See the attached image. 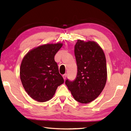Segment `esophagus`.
Here are the masks:
<instances>
[{"instance_id":"1","label":"esophagus","mask_w":131,"mask_h":131,"mask_svg":"<svg viewBox=\"0 0 131 131\" xmlns=\"http://www.w3.org/2000/svg\"><path fill=\"white\" fill-rule=\"evenodd\" d=\"M63 79H64V80H66V77H67V74L66 73H65V74H64L63 75Z\"/></svg>"}]
</instances>
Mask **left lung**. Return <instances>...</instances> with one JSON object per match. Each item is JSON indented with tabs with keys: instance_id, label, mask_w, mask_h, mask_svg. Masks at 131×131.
Listing matches in <instances>:
<instances>
[{
	"instance_id": "8db88e82",
	"label": "left lung",
	"mask_w": 131,
	"mask_h": 131,
	"mask_svg": "<svg viewBox=\"0 0 131 131\" xmlns=\"http://www.w3.org/2000/svg\"><path fill=\"white\" fill-rule=\"evenodd\" d=\"M77 73L73 81L66 85L79 102L88 103L97 98L107 80L106 60L103 51L93 41L78 39L74 46Z\"/></svg>"
}]
</instances>
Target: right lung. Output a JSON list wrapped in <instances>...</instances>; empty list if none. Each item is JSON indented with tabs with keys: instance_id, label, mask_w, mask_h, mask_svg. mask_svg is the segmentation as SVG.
Returning a JSON list of instances; mask_svg holds the SVG:
<instances>
[{
	"instance_id": "obj_1",
	"label": "right lung",
	"mask_w": 131,
	"mask_h": 131,
	"mask_svg": "<svg viewBox=\"0 0 131 131\" xmlns=\"http://www.w3.org/2000/svg\"><path fill=\"white\" fill-rule=\"evenodd\" d=\"M62 44H47L31 50L23 58L20 66V79L29 95L40 102L52 98L58 86L64 83L55 54Z\"/></svg>"
}]
</instances>
